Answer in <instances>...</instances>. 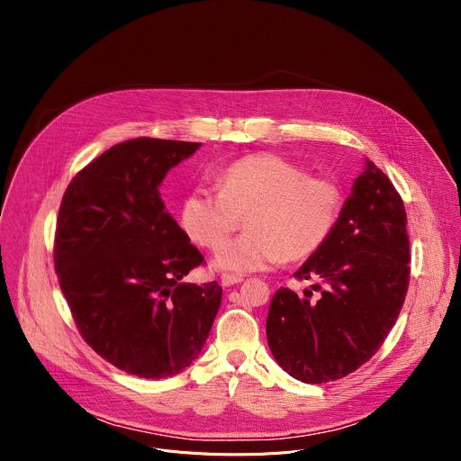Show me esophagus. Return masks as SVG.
Here are the masks:
<instances>
[{"label": "esophagus", "mask_w": 461, "mask_h": 461, "mask_svg": "<svg viewBox=\"0 0 461 461\" xmlns=\"http://www.w3.org/2000/svg\"><path fill=\"white\" fill-rule=\"evenodd\" d=\"M221 283H222V286H233V285H239V283H242V277L240 276H231V274H224L222 277H221Z\"/></svg>", "instance_id": "34e87169"}]
</instances>
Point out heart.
<instances>
[{
    "label": "heart",
    "mask_w": 461,
    "mask_h": 461,
    "mask_svg": "<svg viewBox=\"0 0 461 461\" xmlns=\"http://www.w3.org/2000/svg\"><path fill=\"white\" fill-rule=\"evenodd\" d=\"M217 189L196 187L180 206L184 231L204 248H219L246 216L249 231L221 248L213 267L237 274L315 253L334 231L339 185L279 155H251L228 166Z\"/></svg>",
    "instance_id": "heart-1"
}]
</instances>
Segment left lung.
<instances>
[{
    "label": "left lung",
    "instance_id": "obj_1",
    "mask_svg": "<svg viewBox=\"0 0 461 461\" xmlns=\"http://www.w3.org/2000/svg\"><path fill=\"white\" fill-rule=\"evenodd\" d=\"M407 213L388 176L365 158L334 231L294 274L321 289L297 295L279 288L267 338L283 370L303 383L348 375L383 345L409 288Z\"/></svg>",
    "mask_w": 461,
    "mask_h": 461
}]
</instances>
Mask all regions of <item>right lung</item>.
<instances>
[{
	"instance_id": "1",
	"label": "right lung",
	"mask_w": 461,
	"mask_h": 461,
	"mask_svg": "<svg viewBox=\"0 0 461 461\" xmlns=\"http://www.w3.org/2000/svg\"><path fill=\"white\" fill-rule=\"evenodd\" d=\"M203 144L135 139L109 148L68 185L54 268L84 339L146 379L187 368L210 336L222 288L182 283L204 260L166 212L167 171Z\"/></svg>"
}]
</instances>
